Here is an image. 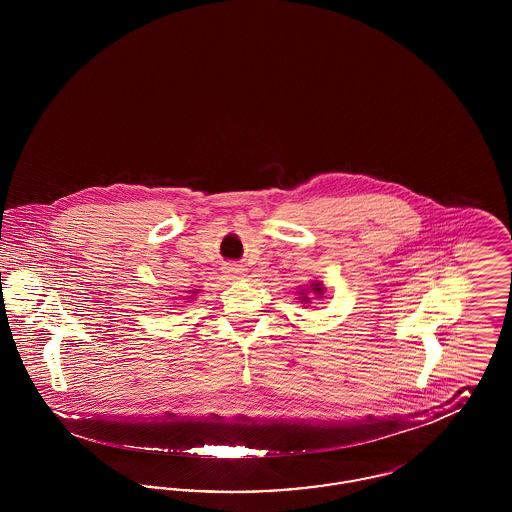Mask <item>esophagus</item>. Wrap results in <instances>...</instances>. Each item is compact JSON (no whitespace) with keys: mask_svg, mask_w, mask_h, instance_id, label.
<instances>
[{"mask_svg":"<svg viewBox=\"0 0 512 512\" xmlns=\"http://www.w3.org/2000/svg\"><path fill=\"white\" fill-rule=\"evenodd\" d=\"M222 272L228 280H238L240 276H244L245 268L242 265H236V263H228L222 267Z\"/></svg>","mask_w":512,"mask_h":512,"instance_id":"obj_1","label":"esophagus"}]
</instances>
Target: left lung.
Returning <instances> with one entry per match:
<instances>
[{
	"mask_svg": "<svg viewBox=\"0 0 512 512\" xmlns=\"http://www.w3.org/2000/svg\"><path fill=\"white\" fill-rule=\"evenodd\" d=\"M324 292H326V288L320 284V282H311L309 286H301L299 288V292H297V299H299V303H303V305H309V303H313L311 299H315V297H324Z\"/></svg>",
	"mask_w": 512,
	"mask_h": 512,
	"instance_id": "left-lung-1",
	"label": "left lung"
}]
</instances>
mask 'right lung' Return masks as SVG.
<instances>
[{
	"instance_id": "obj_1",
	"label": "right lung",
	"mask_w": 512,
	"mask_h": 512,
	"mask_svg": "<svg viewBox=\"0 0 512 512\" xmlns=\"http://www.w3.org/2000/svg\"><path fill=\"white\" fill-rule=\"evenodd\" d=\"M188 293H190V295H184V297H182V299H184V303H190V301H194L195 295H199L201 290H190ZM180 307H182V305H180Z\"/></svg>"
}]
</instances>
